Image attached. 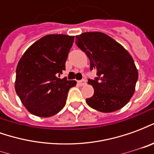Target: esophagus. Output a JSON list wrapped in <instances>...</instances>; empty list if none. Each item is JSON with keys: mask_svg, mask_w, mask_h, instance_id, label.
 <instances>
[{"mask_svg": "<svg viewBox=\"0 0 154 154\" xmlns=\"http://www.w3.org/2000/svg\"><path fill=\"white\" fill-rule=\"evenodd\" d=\"M77 83L79 84L80 86H82H82H85V85L87 84V81L85 80V79H82V80L78 81V82H77Z\"/></svg>", "mask_w": 154, "mask_h": 154, "instance_id": "obj_1", "label": "esophagus"}]
</instances>
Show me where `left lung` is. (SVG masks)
<instances>
[{
    "mask_svg": "<svg viewBox=\"0 0 154 154\" xmlns=\"http://www.w3.org/2000/svg\"><path fill=\"white\" fill-rule=\"evenodd\" d=\"M76 44L90 60L91 70L98 77L88 80L94 88L87 105L110 113L121 109L135 91L139 72L132 56L122 45L101 32H86L76 36Z\"/></svg>",
    "mask_w": 154,
    "mask_h": 154,
    "instance_id": "left-lung-1",
    "label": "left lung"
}]
</instances>
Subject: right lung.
I'll list each match as a JSON object with an SVG mask.
<instances>
[{"label":"right lung","mask_w":154,"mask_h":154,"mask_svg":"<svg viewBox=\"0 0 154 154\" xmlns=\"http://www.w3.org/2000/svg\"><path fill=\"white\" fill-rule=\"evenodd\" d=\"M74 36L48 35L25 51L16 67L15 91L29 112L50 117L65 106L67 92L76 81L59 78L65 70Z\"/></svg>","instance_id":"1"}]
</instances>
